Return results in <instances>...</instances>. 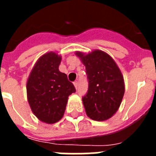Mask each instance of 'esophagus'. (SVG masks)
Listing matches in <instances>:
<instances>
[{
    "label": "esophagus",
    "instance_id": "34e87169",
    "mask_svg": "<svg viewBox=\"0 0 156 156\" xmlns=\"http://www.w3.org/2000/svg\"><path fill=\"white\" fill-rule=\"evenodd\" d=\"M74 84V87H75V88L77 90V88H78V82L77 81H75V82L73 83Z\"/></svg>",
    "mask_w": 156,
    "mask_h": 156
}]
</instances>
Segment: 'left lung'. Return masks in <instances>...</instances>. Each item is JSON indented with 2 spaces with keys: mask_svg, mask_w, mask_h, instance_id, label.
<instances>
[{
  "mask_svg": "<svg viewBox=\"0 0 156 156\" xmlns=\"http://www.w3.org/2000/svg\"><path fill=\"white\" fill-rule=\"evenodd\" d=\"M86 67L89 85L83 98L87 115L93 120L110 119L119 109L125 92L123 76L113 58L101 50L76 52Z\"/></svg>",
  "mask_w": 156,
  "mask_h": 156,
  "instance_id": "8db88e82",
  "label": "left lung"
}]
</instances>
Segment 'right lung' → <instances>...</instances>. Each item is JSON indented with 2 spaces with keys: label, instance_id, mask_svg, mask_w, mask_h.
<instances>
[{
  "label": "right lung",
  "instance_id": "obj_1",
  "mask_svg": "<svg viewBox=\"0 0 156 156\" xmlns=\"http://www.w3.org/2000/svg\"><path fill=\"white\" fill-rule=\"evenodd\" d=\"M62 57L54 51L39 58L27 83V99L41 122L53 124L63 117L69 96L76 92L66 74L59 71Z\"/></svg>",
  "mask_w": 156,
  "mask_h": 156
}]
</instances>
